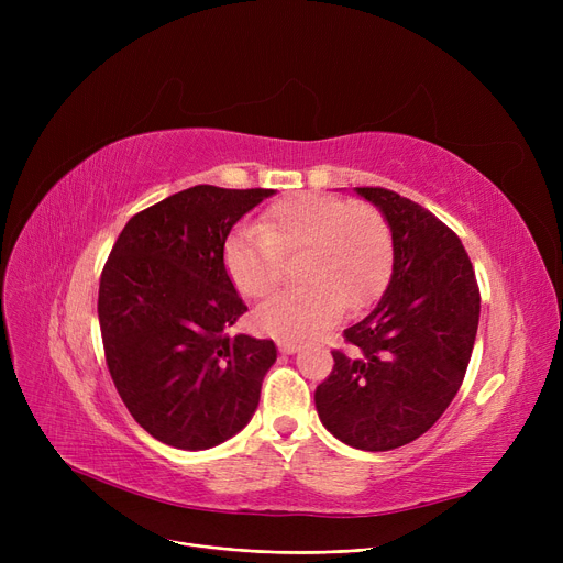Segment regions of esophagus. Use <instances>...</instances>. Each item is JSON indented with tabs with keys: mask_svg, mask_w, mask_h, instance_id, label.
Segmentation results:
<instances>
[{
	"mask_svg": "<svg viewBox=\"0 0 563 563\" xmlns=\"http://www.w3.org/2000/svg\"><path fill=\"white\" fill-rule=\"evenodd\" d=\"M278 349L283 353H297L299 351V344L291 342V340H278Z\"/></svg>",
	"mask_w": 563,
	"mask_h": 563,
	"instance_id": "1",
	"label": "esophagus"
}]
</instances>
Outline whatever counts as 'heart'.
I'll list each match as a JSON object with an SVG mask.
<instances>
[{
  "instance_id": "b5f03b06",
  "label": "heart",
  "mask_w": 563,
  "mask_h": 563,
  "mask_svg": "<svg viewBox=\"0 0 563 563\" xmlns=\"http://www.w3.org/2000/svg\"><path fill=\"white\" fill-rule=\"evenodd\" d=\"M303 253L301 287L285 289L255 314V329L278 340H306L333 323L344 308L374 303L393 274V232L376 207L327 194L280 198L242 223L223 244V269L246 299L278 287L283 257Z\"/></svg>"
}]
</instances>
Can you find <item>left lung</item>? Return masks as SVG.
Here are the masks:
<instances>
[{"mask_svg": "<svg viewBox=\"0 0 563 563\" xmlns=\"http://www.w3.org/2000/svg\"><path fill=\"white\" fill-rule=\"evenodd\" d=\"M393 232V276L378 306L344 331L319 383V420L346 445L388 452L427 433L456 397L479 327V285L456 236L422 205L356 187Z\"/></svg>", "mask_w": 563, "mask_h": 563, "instance_id": "8db88e82", "label": "left lung"}]
</instances>
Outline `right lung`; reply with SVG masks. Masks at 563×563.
I'll return each instance as SVG.
<instances>
[{
	"instance_id": "right-lung-1",
	"label": "right lung",
	"mask_w": 563,
	"mask_h": 563,
	"mask_svg": "<svg viewBox=\"0 0 563 563\" xmlns=\"http://www.w3.org/2000/svg\"><path fill=\"white\" fill-rule=\"evenodd\" d=\"M274 194L185 189L134 214L109 253L98 294L107 367L132 418L164 445L210 450L257 408L276 344L225 333L249 308L223 244Z\"/></svg>"
}]
</instances>
